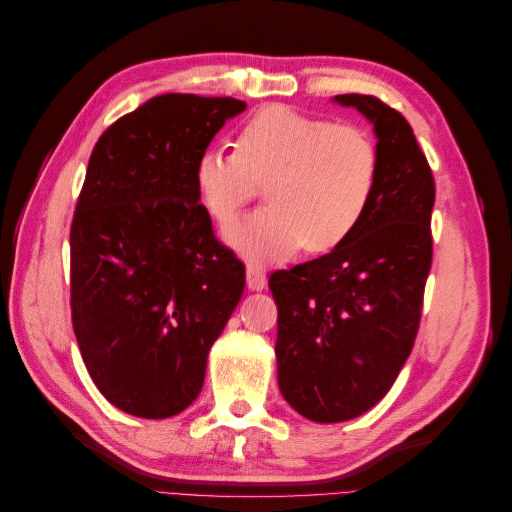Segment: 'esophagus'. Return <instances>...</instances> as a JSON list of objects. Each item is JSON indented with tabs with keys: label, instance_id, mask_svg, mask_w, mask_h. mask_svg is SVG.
<instances>
[{
	"label": "esophagus",
	"instance_id": "34e87169",
	"mask_svg": "<svg viewBox=\"0 0 512 512\" xmlns=\"http://www.w3.org/2000/svg\"><path fill=\"white\" fill-rule=\"evenodd\" d=\"M267 286V275L258 265H247V288L262 290Z\"/></svg>",
	"mask_w": 512,
	"mask_h": 512
}]
</instances>
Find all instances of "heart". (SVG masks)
<instances>
[{
  "instance_id": "b5f03b06",
  "label": "heart",
  "mask_w": 512,
  "mask_h": 512,
  "mask_svg": "<svg viewBox=\"0 0 512 512\" xmlns=\"http://www.w3.org/2000/svg\"><path fill=\"white\" fill-rule=\"evenodd\" d=\"M235 147L200 153L194 183L220 226L237 218L262 183L269 205L228 232L250 258H288L303 243L309 252H331L352 237L374 200L380 151L352 123L271 104L243 123Z\"/></svg>"
}]
</instances>
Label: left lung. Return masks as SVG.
I'll return each mask as SVG.
<instances>
[{
	"mask_svg": "<svg viewBox=\"0 0 512 512\" xmlns=\"http://www.w3.org/2000/svg\"><path fill=\"white\" fill-rule=\"evenodd\" d=\"M378 136L380 177L352 237L333 252L275 271L277 382L316 423L374 408L412 352L431 269L436 183L406 117L376 96L344 94Z\"/></svg>",
	"mask_w": 512,
	"mask_h": 512,
	"instance_id": "left-lung-1",
	"label": "left lung"
}]
</instances>
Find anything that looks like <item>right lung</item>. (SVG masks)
<instances>
[{"label": "right lung", "instance_id": "add662e5", "mask_svg": "<svg viewBox=\"0 0 512 512\" xmlns=\"http://www.w3.org/2000/svg\"><path fill=\"white\" fill-rule=\"evenodd\" d=\"M235 98L156 96L91 151L70 228V307L98 391L119 410L168 418L205 382L245 265L213 235L194 166Z\"/></svg>", "mask_w": 512, "mask_h": 512}]
</instances>
